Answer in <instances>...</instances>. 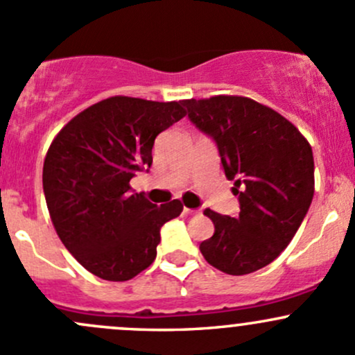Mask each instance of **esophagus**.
I'll return each instance as SVG.
<instances>
[{
  "instance_id": "34e87169",
  "label": "esophagus",
  "mask_w": 355,
  "mask_h": 355,
  "mask_svg": "<svg viewBox=\"0 0 355 355\" xmlns=\"http://www.w3.org/2000/svg\"><path fill=\"white\" fill-rule=\"evenodd\" d=\"M184 212H185V214L192 216V214H197V212H199V211H197V209H189V207H185Z\"/></svg>"
}]
</instances>
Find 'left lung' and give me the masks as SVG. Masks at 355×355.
I'll return each instance as SVG.
<instances>
[{
    "label": "left lung",
    "mask_w": 355,
    "mask_h": 355,
    "mask_svg": "<svg viewBox=\"0 0 355 355\" xmlns=\"http://www.w3.org/2000/svg\"><path fill=\"white\" fill-rule=\"evenodd\" d=\"M189 119L216 141L240 200L238 218L206 209L214 234L204 259L230 275L268 266L289 245L315 193V162L303 134L279 112L248 96L184 100Z\"/></svg>",
    "instance_id": "8db88e82"
}]
</instances>
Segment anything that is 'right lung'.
<instances>
[{
    "instance_id": "obj_1",
    "label": "right lung",
    "mask_w": 355,
    "mask_h": 355,
    "mask_svg": "<svg viewBox=\"0 0 355 355\" xmlns=\"http://www.w3.org/2000/svg\"><path fill=\"white\" fill-rule=\"evenodd\" d=\"M185 114L184 102L110 96L71 119L51 143L42 171L51 221L96 277H136L156 259L162 226L180 216L178 199L155 206L129 182L151 166L156 136Z\"/></svg>"
}]
</instances>
